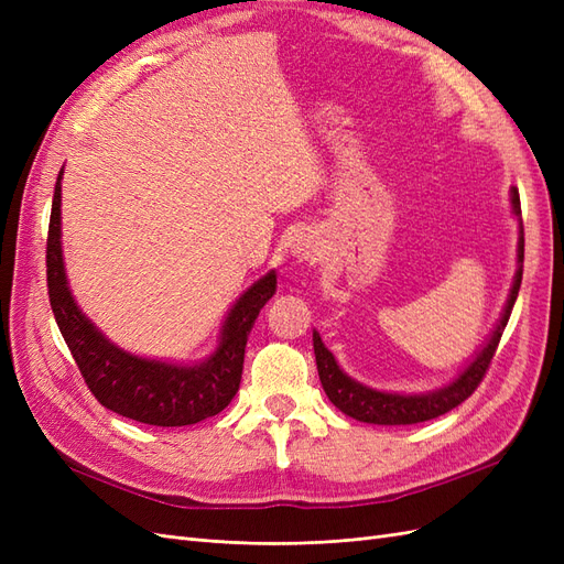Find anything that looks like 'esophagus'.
Listing matches in <instances>:
<instances>
[{"instance_id":"34e87169","label":"esophagus","mask_w":564,"mask_h":564,"mask_svg":"<svg viewBox=\"0 0 564 564\" xmlns=\"http://www.w3.org/2000/svg\"><path fill=\"white\" fill-rule=\"evenodd\" d=\"M292 253L299 263H315L322 256L319 242H315L311 235H301L299 240L292 245Z\"/></svg>"}]
</instances>
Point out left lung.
Returning <instances> with one entry per match:
<instances>
[{
	"label": "left lung",
	"mask_w": 564,
	"mask_h": 564,
	"mask_svg": "<svg viewBox=\"0 0 564 564\" xmlns=\"http://www.w3.org/2000/svg\"><path fill=\"white\" fill-rule=\"evenodd\" d=\"M510 204H513V214L518 216V220H522L520 218V214H522L520 212V195L516 187L510 191ZM522 261H524V230L520 228V242H518V263L520 265H518L513 289H510V296H508V303H506L503 315L497 324V329L491 332L485 348L475 355V360L464 371H460L449 386L440 388V390L423 392V395H398V392H381V390H373V388L357 383L336 365L334 355L324 348L319 334L313 332V348H315L319 381H322L324 392H327V398L332 400V404L355 421L377 423V425H412V423L431 421V419L447 414L454 406L468 400L475 392V388L480 386V381L485 379V373L491 365V357L499 348L501 334L506 329L510 311H513L518 292H520Z\"/></svg>",
	"instance_id": "obj_1"
}]
</instances>
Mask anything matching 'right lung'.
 Masks as SVG:
<instances>
[{"mask_svg": "<svg viewBox=\"0 0 564 564\" xmlns=\"http://www.w3.org/2000/svg\"><path fill=\"white\" fill-rule=\"evenodd\" d=\"M61 178L63 169L56 178L46 237L48 303L94 398L119 416L162 429L193 425L224 412L240 390L253 322L275 294V270L249 286L232 305L220 329V344L204 362L183 367L124 352L94 327L67 289L61 251Z\"/></svg>", "mask_w": 564, "mask_h": 564, "instance_id": "add662e5", "label": "right lung"}]
</instances>
